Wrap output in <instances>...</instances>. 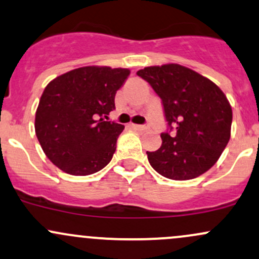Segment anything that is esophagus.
<instances>
[{
    "label": "esophagus",
    "instance_id": "esophagus-1",
    "mask_svg": "<svg viewBox=\"0 0 259 259\" xmlns=\"http://www.w3.org/2000/svg\"><path fill=\"white\" fill-rule=\"evenodd\" d=\"M132 126L134 127L136 130H147L149 129V126L147 125H140V124H132Z\"/></svg>",
    "mask_w": 259,
    "mask_h": 259
}]
</instances>
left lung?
Segmentation results:
<instances>
[{
    "mask_svg": "<svg viewBox=\"0 0 259 259\" xmlns=\"http://www.w3.org/2000/svg\"><path fill=\"white\" fill-rule=\"evenodd\" d=\"M138 75L160 96L168 125L157 151H147L156 172L175 181L197 178L217 163L231 136L232 109L225 93L209 78L178 64L149 66Z\"/></svg>",
    "mask_w": 259,
    "mask_h": 259,
    "instance_id": "1",
    "label": "left lung"
}]
</instances>
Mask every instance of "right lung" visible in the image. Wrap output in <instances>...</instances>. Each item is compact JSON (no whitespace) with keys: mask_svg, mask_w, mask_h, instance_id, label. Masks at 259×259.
Masks as SVG:
<instances>
[{"mask_svg":"<svg viewBox=\"0 0 259 259\" xmlns=\"http://www.w3.org/2000/svg\"><path fill=\"white\" fill-rule=\"evenodd\" d=\"M129 69L83 66L44 88L35 112V134L47 157L72 176H88L109 163L124 125L104 118L115 109L116 91Z\"/></svg>","mask_w":259,"mask_h":259,"instance_id":"obj_1","label":"right lung"}]
</instances>
